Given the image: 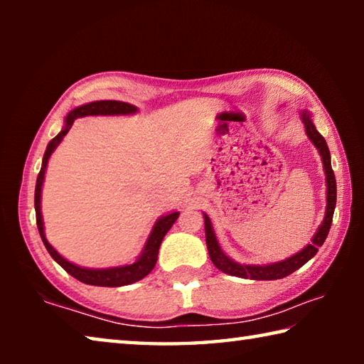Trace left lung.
Here are the masks:
<instances>
[{"instance_id": "1", "label": "left lung", "mask_w": 364, "mask_h": 364, "mask_svg": "<svg viewBox=\"0 0 364 364\" xmlns=\"http://www.w3.org/2000/svg\"><path fill=\"white\" fill-rule=\"evenodd\" d=\"M301 122H304V125H305L306 136L310 138L311 143L315 144V147L319 151V156H321V160H323L324 173H326V188H328L326 189V193H328V196H326V213H324V220H323L321 226L318 228L316 234L313 236L311 242L308 244L306 247L297 252L295 255L286 258V260L268 263V264H241V263L231 260L228 255H225V252L221 250L220 244L217 241V236H215L212 221H210V218H208V215L204 213L205 241H207L208 255H210V260L213 262L215 267H217L220 271H223V273L231 274V276H237V278L255 279V281H274V279L286 278V276L292 274L294 271H297L299 268L304 267V264L310 260V258L315 257L318 249L321 247L326 241V237H328L329 230H331V223H332V217H334L336 200H337L336 176H334V171H332V167H331L329 147H328V143H326V139L316 130V127L313 125L311 117L308 110H301Z\"/></svg>"}]
</instances>
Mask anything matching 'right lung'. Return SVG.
<instances>
[{"instance_id":"add662e5","label":"right lung","mask_w":364,"mask_h":364,"mask_svg":"<svg viewBox=\"0 0 364 364\" xmlns=\"http://www.w3.org/2000/svg\"><path fill=\"white\" fill-rule=\"evenodd\" d=\"M136 107L132 106L128 102H122V101H95V102H88L83 104V106L75 107L70 110L69 115L65 117V127L60 130L58 136H54L45 151V156H43V164H41V170L38 173V178H36V186H35V213H36V226H38L41 241L45 244L46 250L49 252L54 260H56L60 267H63L67 273L73 278L85 282V284L90 286H102V287H120V286H128L133 284L139 279H143L144 276H147L152 271V268L156 267L157 262V255H159V247L162 244V239L165 237V234L168 232V230L178 218L180 212H173L165 215V217H160L156 225H154L152 231L147 237V241L144 244V249L141 252V255L138 257V260L132 263V264H123V267H114V268H82L78 264H73L69 260H65L63 255H59L51 244L48 242V239L45 236V226H43V217H41V186L43 181H45V171L48 167V160L51 157V154L54 149L59 146L60 141L69 133L70 127L73 125V122L80 117H86V115H128V114H134L136 112Z\"/></svg>"}]
</instances>
